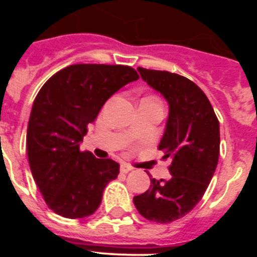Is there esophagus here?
Wrapping results in <instances>:
<instances>
[{
  "label": "esophagus",
  "instance_id": "1",
  "mask_svg": "<svg viewBox=\"0 0 257 257\" xmlns=\"http://www.w3.org/2000/svg\"><path fill=\"white\" fill-rule=\"evenodd\" d=\"M131 170H133V167L128 165H126V163H122L121 165V172L122 174H127V172H130Z\"/></svg>",
  "mask_w": 257,
  "mask_h": 257
}]
</instances>
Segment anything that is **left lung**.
<instances>
[{"label": "left lung", "instance_id": "left-lung-1", "mask_svg": "<svg viewBox=\"0 0 257 257\" xmlns=\"http://www.w3.org/2000/svg\"><path fill=\"white\" fill-rule=\"evenodd\" d=\"M138 72L169 104L158 149L163 160H171V179H151L134 205L145 219L167 224L185 216L205 194L219 161L220 126L205 92L187 77L144 68Z\"/></svg>", "mask_w": 257, "mask_h": 257}]
</instances>
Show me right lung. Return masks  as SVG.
I'll use <instances>...</instances> for the list:
<instances>
[{
	"label": "right lung",
	"instance_id": "add662e5",
	"mask_svg": "<svg viewBox=\"0 0 257 257\" xmlns=\"http://www.w3.org/2000/svg\"><path fill=\"white\" fill-rule=\"evenodd\" d=\"M138 78L126 65H69L36 96L27 130L29 166L45 202L60 216L92 215L106 184L119 174L117 162L95 158L79 145L104 103Z\"/></svg>",
	"mask_w": 257,
	"mask_h": 257
}]
</instances>
